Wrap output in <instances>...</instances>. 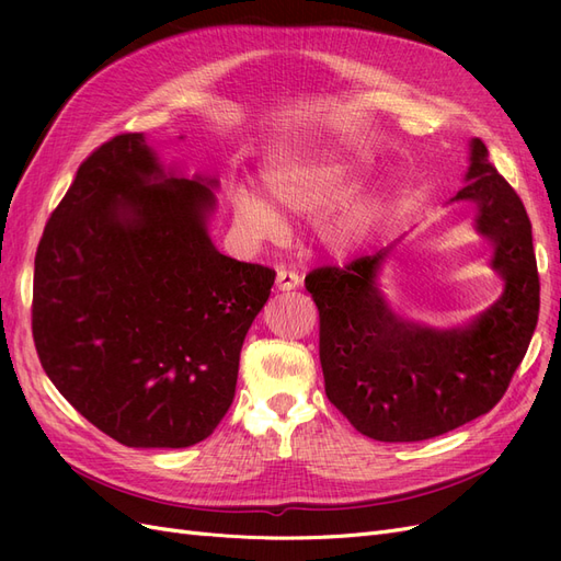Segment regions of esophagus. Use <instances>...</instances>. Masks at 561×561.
I'll return each instance as SVG.
<instances>
[{"label": "esophagus", "mask_w": 561, "mask_h": 561, "mask_svg": "<svg viewBox=\"0 0 561 561\" xmlns=\"http://www.w3.org/2000/svg\"><path fill=\"white\" fill-rule=\"evenodd\" d=\"M301 285V276L295 274V271H287V268H280L276 274V290L278 293H290L295 290V287Z\"/></svg>", "instance_id": "esophagus-1"}]
</instances>
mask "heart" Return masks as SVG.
<instances>
[{"mask_svg":"<svg viewBox=\"0 0 561 561\" xmlns=\"http://www.w3.org/2000/svg\"><path fill=\"white\" fill-rule=\"evenodd\" d=\"M363 168V157L353 151H322V154L283 159L266 165L262 171V186L278 208L295 215H316L346 194ZM386 198L388 184L383 180L353 190L320 219L316 229L318 241L336 257L353 254L375 229ZM270 204L250 190H239L231 196L233 217L254 241L271 239L285 227L283 215Z\"/></svg>","mask_w":561,"mask_h":561,"instance_id":"heart-1","label":"heart"}]
</instances>
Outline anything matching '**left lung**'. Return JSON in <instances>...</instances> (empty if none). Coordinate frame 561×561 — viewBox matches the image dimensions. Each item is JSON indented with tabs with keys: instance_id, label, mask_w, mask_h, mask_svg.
I'll return each mask as SVG.
<instances>
[{
	"instance_id": "1",
	"label": "left lung",
	"mask_w": 561,
	"mask_h": 561,
	"mask_svg": "<svg viewBox=\"0 0 561 561\" xmlns=\"http://www.w3.org/2000/svg\"><path fill=\"white\" fill-rule=\"evenodd\" d=\"M472 227L491 245L501 297L466 325L439 330L400 316L381 290L393 245L346 268L307 276L320 311V365L328 400L355 431L379 443H419L486 414L519 367L536 330L540 283L524 203L482 140L468 142L463 186Z\"/></svg>"
}]
</instances>
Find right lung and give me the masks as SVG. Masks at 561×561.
<instances>
[{"mask_svg": "<svg viewBox=\"0 0 561 561\" xmlns=\"http://www.w3.org/2000/svg\"><path fill=\"white\" fill-rule=\"evenodd\" d=\"M217 178L165 165L145 133L79 165L35 257L32 334L75 410L116 443L180 449L233 402L276 274L210 239Z\"/></svg>", "mask_w": 561, "mask_h": 561, "instance_id": "right-lung-1", "label": "right lung"}]
</instances>
